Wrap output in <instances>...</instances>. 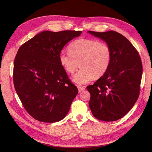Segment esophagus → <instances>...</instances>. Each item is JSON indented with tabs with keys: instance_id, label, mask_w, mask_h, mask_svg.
<instances>
[{
	"instance_id": "34e87169",
	"label": "esophagus",
	"mask_w": 152,
	"mask_h": 152,
	"mask_svg": "<svg viewBox=\"0 0 152 152\" xmlns=\"http://www.w3.org/2000/svg\"><path fill=\"white\" fill-rule=\"evenodd\" d=\"M77 88H78V90H79V93L81 92L82 91H84V90H85V87L78 86V87H77Z\"/></svg>"
}]
</instances>
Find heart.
<instances>
[{"mask_svg":"<svg viewBox=\"0 0 152 152\" xmlns=\"http://www.w3.org/2000/svg\"><path fill=\"white\" fill-rule=\"evenodd\" d=\"M68 52L59 55L61 66L67 73L72 74L79 63L81 69L72 77L78 85L91 82L94 77L99 78L108 70L111 61V51L105 42L92 39L75 40L68 47Z\"/></svg>","mask_w":152,"mask_h":152,"instance_id":"1","label":"heart"}]
</instances>
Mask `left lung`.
I'll list each match as a JSON object with an SVG mask.
<instances>
[{
	"instance_id": "8db88e82",
	"label": "left lung",
	"mask_w": 152,
	"mask_h": 152,
	"mask_svg": "<svg viewBox=\"0 0 152 152\" xmlns=\"http://www.w3.org/2000/svg\"><path fill=\"white\" fill-rule=\"evenodd\" d=\"M87 33L105 41L111 51L106 73L87 87L91 94L89 107L99 120H118L129 112L139 97L142 75L140 57L129 40L116 31Z\"/></svg>"
}]
</instances>
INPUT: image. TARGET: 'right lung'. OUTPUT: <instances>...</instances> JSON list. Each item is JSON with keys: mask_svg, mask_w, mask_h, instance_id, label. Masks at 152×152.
Returning <instances> with one entry per match:
<instances>
[{"mask_svg": "<svg viewBox=\"0 0 152 152\" xmlns=\"http://www.w3.org/2000/svg\"><path fill=\"white\" fill-rule=\"evenodd\" d=\"M80 31H44L23 44L14 61L15 88L27 112L37 120L58 122L66 116L78 93L59 55Z\"/></svg>", "mask_w": 152, "mask_h": 152, "instance_id": "add662e5", "label": "right lung"}]
</instances>
